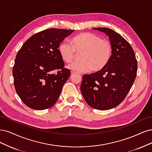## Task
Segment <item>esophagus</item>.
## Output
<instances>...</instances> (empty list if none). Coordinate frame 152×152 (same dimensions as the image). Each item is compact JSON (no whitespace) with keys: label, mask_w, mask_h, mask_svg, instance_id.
Here are the masks:
<instances>
[{"label":"esophagus","mask_w":152,"mask_h":152,"mask_svg":"<svg viewBox=\"0 0 152 152\" xmlns=\"http://www.w3.org/2000/svg\"><path fill=\"white\" fill-rule=\"evenodd\" d=\"M76 72L75 71H71V74H72V75H75V74H76Z\"/></svg>","instance_id":"esophagus-1"}]
</instances>
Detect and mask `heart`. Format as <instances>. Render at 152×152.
I'll use <instances>...</instances> for the list:
<instances>
[{
    "label": "heart",
    "instance_id": "b5f03b06",
    "mask_svg": "<svg viewBox=\"0 0 152 152\" xmlns=\"http://www.w3.org/2000/svg\"><path fill=\"white\" fill-rule=\"evenodd\" d=\"M71 45L66 42H62L58 47V52L62 59L66 63H70L77 54H81V61L75 62L67 66L68 69L77 72L102 70L108 64L113 51L110 42L102 40L100 36L91 33H80L72 39Z\"/></svg>",
    "mask_w": 152,
    "mask_h": 152
}]
</instances>
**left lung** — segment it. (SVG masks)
<instances>
[{"instance_id":"left-lung-1","label":"left lung","mask_w":152,"mask_h":152,"mask_svg":"<svg viewBox=\"0 0 152 152\" xmlns=\"http://www.w3.org/2000/svg\"><path fill=\"white\" fill-rule=\"evenodd\" d=\"M109 37L112 55L102 70L83 76L81 94L92 108L109 110L124 100L133 86L138 64L133 48L119 33L107 28H94Z\"/></svg>"}]
</instances>
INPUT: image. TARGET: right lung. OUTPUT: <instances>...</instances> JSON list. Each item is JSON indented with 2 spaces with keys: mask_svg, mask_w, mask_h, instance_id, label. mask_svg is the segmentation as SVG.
<instances>
[{
  "mask_svg": "<svg viewBox=\"0 0 152 152\" xmlns=\"http://www.w3.org/2000/svg\"><path fill=\"white\" fill-rule=\"evenodd\" d=\"M74 31L50 28L37 33L24 42L12 69L14 85L23 103L35 110L56 104L71 72L64 68L58 52L60 43ZM58 70L53 74V71Z\"/></svg>",
  "mask_w": 152,
  "mask_h": 152,
  "instance_id": "obj_1",
  "label": "right lung"
}]
</instances>
